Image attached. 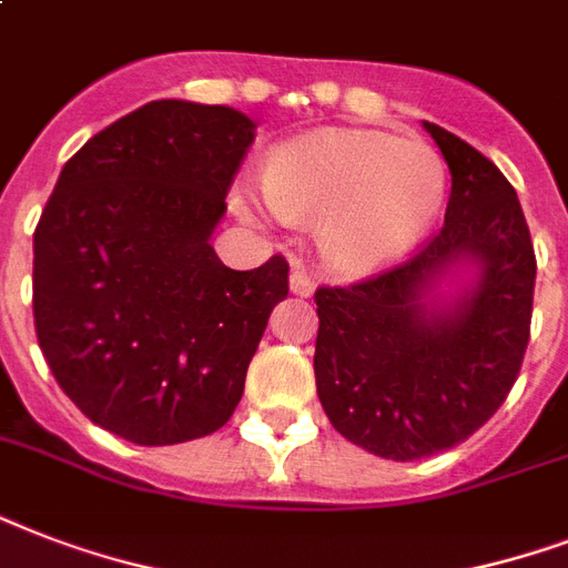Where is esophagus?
<instances>
[{
    "instance_id": "esophagus-1",
    "label": "esophagus",
    "mask_w": 568,
    "mask_h": 568,
    "mask_svg": "<svg viewBox=\"0 0 568 568\" xmlns=\"http://www.w3.org/2000/svg\"><path fill=\"white\" fill-rule=\"evenodd\" d=\"M288 288H292V294H297V297H312V294H315V280H312L303 267H294L292 276H288Z\"/></svg>"
}]
</instances>
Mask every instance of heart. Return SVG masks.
Wrapping results in <instances>:
<instances>
[{
  "label": "heart",
  "instance_id": "1",
  "mask_svg": "<svg viewBox=\"0 0 568 568\" xmlns=\"http://www.w3.org/2000/svg\"><path fill=\"white\" fill-rule=\"evenodd\" d=\"M445 194L448 171L430 141L377 129H318L276 146L265 191H247L241 203L276 221L318 217V247L329 265L368 274L430 232Z\"/></svg>",
  "mask_w": 568,
  "mask_h": 568
}]
</instances>
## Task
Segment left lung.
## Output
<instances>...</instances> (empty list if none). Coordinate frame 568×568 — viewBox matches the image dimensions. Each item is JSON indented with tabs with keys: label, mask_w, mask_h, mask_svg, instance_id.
<instances>
[{
	"label": "left lung",
	"mask_w": 568,
	"mask_h": 568,
	"mask_svg": "<svg viewBox=\"0 0 568 568\" xmlns=\"http://www.w3.org/2000/svg\"><path fill=\"white\" fill-rule=\"evenodd\" d=\"M424 129L450 171L442 232L386 274L315 292L321 406L347 442L397 463L466 442L504 404L537 280L516 189L463 138Z\"/></svg>",
	"instance_id": "left-lung-1"
}]
</instances>
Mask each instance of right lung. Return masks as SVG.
<instances>
[{
	"label": "right lung",
	"mask_w": 568,
	"mask_h": 568,
	"mask_svg": "<svg viewBox=\"0 0 568 568\" xmlns=\"http://www.w3.org/2000/svg\"><path fill=\"white\" fill-rule=\"evenodd\" d=\"M256 138L230 105L155 100L64 164L34 230V329L64 395L135 445L221 430L288 265L232 271L212 232Z\"/></svg>",
	"instance_id": "obj_1"
}]
</instances>
